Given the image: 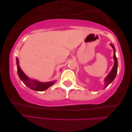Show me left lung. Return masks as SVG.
Instances as JSON below:
<instances>
[{
	"instance_id": "8db88e82",
	"label": "left lung",
	"mask_w": 132,
	"mask_h": 132,
	"mask_svg": "<svg viewBox=\"0 0 132 132\" xmlns=\"http://www.w3.org/2000/svg\"><path fill=\"white\" fill-rule=\"evenodd\" d=\"M111 45L113 47V50H114V54L113 55V58H114V66L113 67L112 69V70L110 72H109V74L107 75V77L105 78L104 88H105L106 87L109 85V84L113 82V80L114 79V78H115L116 76L117 72V66H118V63H117V60L115 54V52H116L115 48H114V46L112 44H111Z\"/></svg>"
}]
</instances>
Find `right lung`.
Segmentation results:
<instances>
[{
    "label": "right lung",
    "instance_id": "add662e5",
    "mask_svg": "<svg viewBox=\"0 0 132 132\" xmlns=\"http://www.w3.org/2000/svg\"><path fill=\"white\" fill-rule=\"evenodd\" d=\"M16 64L17 68H18V73L20 79L24 83L25 85L33 90L37 91H45L55 82V80L49 82H40L38 81L30 79L22 71L19 66V62L18 58H16Z\"/></svg>",
    "mask_w": 132,
    "mask_h": 132
}]
</instances>
